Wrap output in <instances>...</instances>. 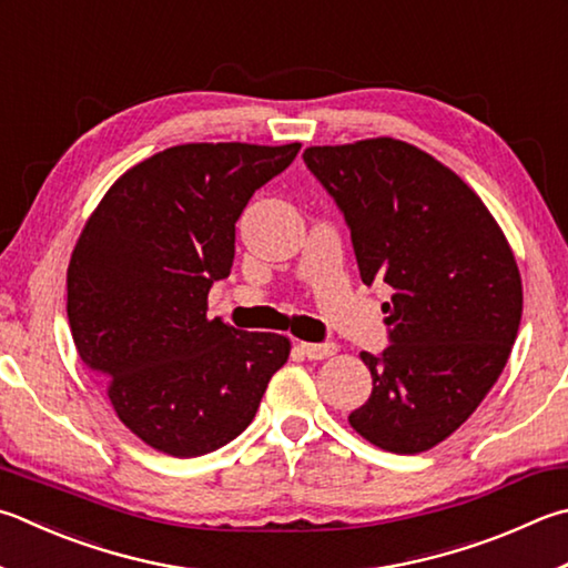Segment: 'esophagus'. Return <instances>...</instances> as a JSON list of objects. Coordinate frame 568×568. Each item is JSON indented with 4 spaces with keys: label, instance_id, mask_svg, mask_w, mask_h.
<instances>
[{
    "label": "esophagus",
    "instance_id": "34e87169",
    "mask_svg": "<svg viewBox=\"0 0 568 568\" xmlns=\"http://www.w3.org/2000/svg\"><path fill=\"white\" fill-rule=\"evenodd\" d=\"M301 353L307 359H327L337 353L335 343H325V345H315V343H301Z\"/></svg>",
    "mask_w": 568,
    "mask_h": 568
}]
</instances>
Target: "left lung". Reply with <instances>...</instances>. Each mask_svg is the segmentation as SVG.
<instances>
[{"mask_svg":"<svg viewBox=\"0 0 568 568\" xmlns=\"http://www.w3.org/2000/svg\"><path fill=\"white\" fill-rule=\"evenodd\" d=\"M303 159L345 213L363 283L392 287V345L359 353L373 395L349 427L419 455L455 435L507 365L524 303L517 257L479 195L407 141L311 146Z\"/></svg>","mask_w":568,"mask_h":568,"instance_id":"8db88e82","label":"left lung"}]
</instances>
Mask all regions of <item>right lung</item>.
Segmentation results:
<instances>
[{
	"mask_svg": "<svg viewBox=\"0 0 568 568\" xmlns=\"http://www.w3.org/2000/svg\"><path fill=\"white\" fill-rule=\"evenodd\" d=\"M301 143H181L113 181L67 271V315L84 365L143 445L201 457L251 425L291 339L209 320L231 275L235 221Z\"/></svg>",
	"mask_w": 568,
	"mask_h": 568,
	"instance_id": "add662e5",
	"label": "right lung"
}]
</instances>
